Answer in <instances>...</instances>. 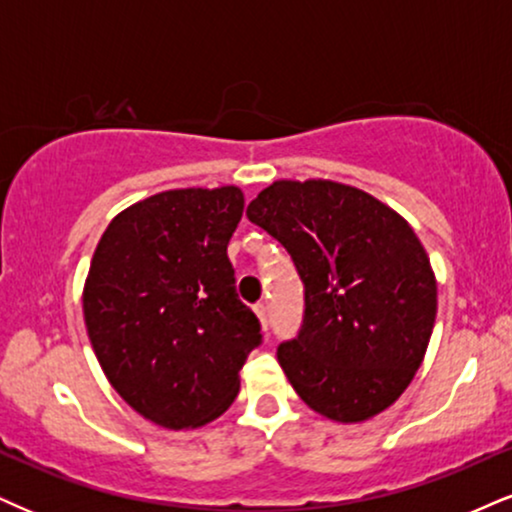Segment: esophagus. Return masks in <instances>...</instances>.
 <instances>
[{
    "mask_svg": "<svg viewBox=\"0 0 512 512\" xmlns=\"http://www.w3.org/2000/svg\"><path fill=\"white\" fill-rule=\"evenodd\" d=\"M255 312H257V317H260V324H262V329H264V331H267V329H269L267 305H264V303H257V305H255Z\"/></svg>",
    "mask_w": 512,
    "mask_h": 512,
    "instance_id": "34e87169",
    "label": "esophagus"
}]
</instances>
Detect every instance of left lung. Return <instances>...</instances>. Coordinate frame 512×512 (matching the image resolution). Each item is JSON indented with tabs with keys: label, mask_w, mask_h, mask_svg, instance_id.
Listing matches in <instances>:
<instances>
[{
	"label": "left lung",
	"mask_w": 512,
	"mask_h": 512,
	"mask_svg": "<svg viewBox=\"0 0 512 512\" xmlns=\"http://www.w3.org/2000/svg\"><path fill=\"white\" fill-rule=\"evenodd\" d=\"M245 214L303 281V324L276 348L295 393L336 422L389 408L420 369L436 319L432 264L408 221L334 181H276Z\"/></svg>",
	"instance_id": "obj_1"
}]
</instances>
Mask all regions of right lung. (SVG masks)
I'll list each match as a JSON object with an SVG mask.
<instances>
[{
	"label": "right lung",
	"instance_id": "add662e5",
	"mask_svg": "<svg viewBox=\"0 0 512 512\" xmlns=\"http://www.w3.org/2000/svg\"><path fill=\"white\" fill-rule=\"evenodd\" d=\"M240 217L236 186L166 190L121 212L92 255L83 291L92 350L116 393L159 427L219 417L262 343L226 255Z\"/></svg>",
	"mask_w": 512,
	"mask_h": 512
}]
</instances>
